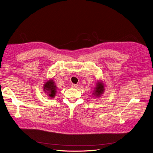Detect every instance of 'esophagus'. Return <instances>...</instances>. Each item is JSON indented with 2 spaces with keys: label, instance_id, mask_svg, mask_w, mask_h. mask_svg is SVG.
<instances>
[{
  "label": "esophagus",
  "instance_id": "obj_1",
  "mask_svg": "<svg viewBox=\"0 0 153 153\" xmlns=\"http://www.w3.org/2000/svg\"><path fill=\"white\" fill-rule=\"evenodd\" d=\"M78 85L77 84H72L71 85V87L73 88V89H76V88H78Z\"/></svg>",
  "mask_w": 153,
  "mask_h": 153
}]
</instances>
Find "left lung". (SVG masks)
<instances>
[{
    "label": "left lung",
    "mask_w": 153,
    "mask_h": 153,
    "mask_svg": "<svg viewBox=\"0 0 153 153\" xmlns=\"http://www.w3.org/2000/svg\"><path fill=\"white\" fill-rule=\"evenodd\" d=\"M96 85H97V86L96 87L95 91H94L93 94H94V95H95V96L99 97L101 94H102V93L103 92V91L105 90V88H104L105 87L103 85V83L100 82H98V84H97Z\"/></svg>",
    "instance_id": "8db88e82"
}]
</instances>
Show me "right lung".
I'll return each instance as SVG.
<instances>
[{"instance_id":"right-lung-1","label":"right lung","mask_w":153,"mask_h":153,"mask_svg":"<svg viewBox=\"0 0 153 153\" xmlns=\"http://www.w3.org/2000/svg\"><path fill=\"white\" fill-rule=\"evenodd\" d=\"M44 87V91L47 93L50 98H53L56 94V88L57 87L55 85L54 82L52 80H50L45 83Z\"/></svg>"}]
</instances>
